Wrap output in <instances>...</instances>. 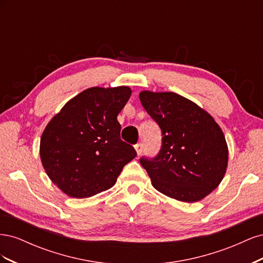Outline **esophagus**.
I'll return each mask as SVG.
<instances>
[{"label": "esophagus", "instance_id": "1", "mask_svg": "<svg viewBox=\"0 0 263 263\" xmlns=\"http://www.w3.org/2000/svg\"><path fill=\"white\" fill-rule=\"evenodd\" d=\"M135 150H136V153H137L138 156L141 155V153H142V145H141V144L135 145Z\"/></svg>", "mask_w": 263, "mask_h": 263}]
</instances>
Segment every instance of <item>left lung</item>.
Returning a JSON list of instances; mask_svg holds the SVG:
<instances>
[{"mask_svg":"<svg viewBox=\"0 0 263 263\" xmlns=\"http://www.w3.org/2000/svg\"><path fill=\"white\" fill-rule=\"evenodd\" d=\"M139 99L163 136L156 158L140 159L151 184L181 202L203 200L219 185L228 165V147L219 125L177 93L145 90Z\"/></svg>","mask_w":263,"mask_h":263,"instance_id":"8db88e82","label":"left lung"}]
</instances>
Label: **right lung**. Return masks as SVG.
<instances>
[{
	"label": "right lung",
	"instance_id": "right-lung-1",
	"mask_svg": "<svg viewBox=\"0 0 263 263\" xmlns=\"http://www.w3.org/2000/svg\"><path fill=\"white\" fill-rule=\"evenodd\" d=\"M132 95L128 86H93L68 101L47 124L41 160L53 184L70 197L85 198L112 187L136 157L121 139L117 115Z\"/></svg>",
	"mask_w": 263,
	"mask_h": 263
}]
</instances>
